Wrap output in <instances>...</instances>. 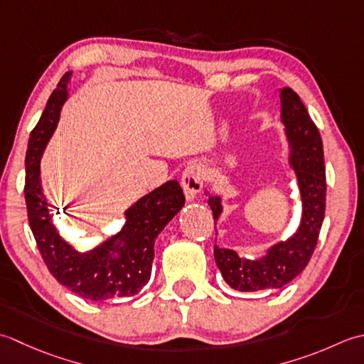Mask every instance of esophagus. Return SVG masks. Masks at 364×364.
<instances>
[{
	"label": "esophagus",
	"instance_id": "34e87169",
	"mask_svg": "<svg viewBox=\"0 0 364 364\" xmlns=\"http://www.w3.org/2000/svg\"><path fill=\"white\" fill-rule=\"evenodd\" d=\"M203 185H204V169L199 165H196V163L187 166V169H185L182 174V187H183L187 201H195L203 190Z\"/></svg>",
	"mask_w": 364,
	"mask_h": 364
}]
</instances>
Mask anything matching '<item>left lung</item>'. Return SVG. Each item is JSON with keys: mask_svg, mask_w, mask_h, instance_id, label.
Returning a JSON list of instances; mask_svg holds the SVG:
<instances>
[{"mask_svg": "<svg viewBox=\"0 0 364 364\" xmlns=\"http://www.w3.org/2000/svg\"><path fill=\"white\" fill-rule=\"evenodd\" d=\"M281 122L287 141V163L292 168L301 199V217L295 232L265 250V255L248 259L237 251L215 243V262L221 277L235 291L257 292L281 289L291 283L308 265L321 232L325 213V165L318 130L296 92L279 89ZM209 198L213 220L218 221L223 204L212 188L204 190ZM217 231V229H215Z\"/></svg>", "mask_w": 364, "mask_h": 364, "instance_id": "8db88e82", "label": "left lung"}]
</instances>
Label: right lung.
I'll return each mask as SVG.
<instances>
[{
	"label": "right lung",
	"instance_id": "right-lung-1",
	"mask_svg": "<svg viewBox=\"0 0 364 364\" xmlns=\"http://www.w3.org/2000/svg\"><path fill=\"white\" fill-rule=\"evenodd\" d=\"M70 78L72 70L65 72L29 136L25 159L29 226L50 273L69 291L92 301L132 296L151 279L155 240L181 212L185 196L179 182L168 181L132 204L124 212L121 231L102 243L81 251L64 239L43 193L41 160L69 97Z\"/></svg>",
	"mask_w": 364,
	"mask_h": 364
}]
</instances>
